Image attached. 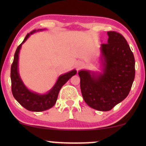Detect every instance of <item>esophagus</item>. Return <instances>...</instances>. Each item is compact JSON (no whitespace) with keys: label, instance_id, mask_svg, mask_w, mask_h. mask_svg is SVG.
I'll use <instances>...</instances> for the list:
<instances>
[{"label":"esophagus","instance_id":"1","mask_svg":"<svg viewBox=\"0 0 146 146\" xmlns=\"http://www.w3.org/2000/svg\"><path fill=\"white\" fill-rule=\"evenodd\" d=\"M82 66H83V63L82 62H79L78 64H77V68H78V69H80V68H81Z\"/></svg>","mask_w":146,"mask_h":146}]
</instances>
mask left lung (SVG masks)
Segmentation results:
<instances>
[{
	"instance_id": "1",
	"label": "left lung",
	"mask_w": 146,
	"mask_h": 146,
	"mask_svg": "<svg viewBox=\"0 0 146 146\" xmlns=\"http://www.w3.org/2000/svg\"><path fill=\"white\" fill-rule=\"evenodd\" d=\"M108 43L101 44L103 73L81 70L80 88L85 102L92 108L108 111L128 96L135 76L133 53L125 38L108 32Z\"/></svg>"
}]
</instances>
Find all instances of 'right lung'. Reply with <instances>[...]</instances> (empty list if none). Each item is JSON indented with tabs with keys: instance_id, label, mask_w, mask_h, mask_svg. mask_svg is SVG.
I'll list each match as a JSON object with an SVG mask.
<instances>
[{
	"instance_id": "add662e5",
	"label": "right lung",
	"mask_w": 146,
	"mask_h": 146,
	"mask_svg": "<svg viewBox=\"0 0 146 146\" xmlns=\"http://www.w3.org/2000/svg\"><path fill=\"white\" fill-rule=\"evenodd\" d=\"M36 31V30H33L30 33H27L24 40L18 46L15 52L14 61L11 66V91L14 98L22 106L30 111L40 112L49 109L55 105L60 90L73 75L76 74L77 71L73 70L68 73L60 75L54 86L46 94H38L28 89L23 84L18 73V55L22 44L27 40L30 35L33 34Z\"/></svg>"
}]
</instances>
